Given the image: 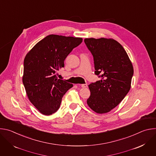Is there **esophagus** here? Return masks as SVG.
Listing matches in <instances>:
<instances>
[{"mask_svg":"<svg viewBox=\"0 0 156 156\" xmlns=\"http://www.w3.org/2000/svg\"><path fill=\"white\" fill-rule=\"evenodd\" d=\"M81 86L82 87L84 88V87H86L87 86V84H81Z\"/></svg>","mask_w":156,"mask_h":156,"instance_id":"34e87169","label":"esophagus"}]
</instances>
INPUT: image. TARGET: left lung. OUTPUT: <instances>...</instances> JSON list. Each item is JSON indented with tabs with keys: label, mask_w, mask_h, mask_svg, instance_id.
<instances>
[{
	"label": "left lung",
	"mask_w": 156,
	"mask_h": 156,
	"mask_svg": "<svg viewBox=\"0 0 156 156\" xmlns=\"http://www.w3.org/2000/svg\"><path fill=\"white\" fill-rule=\"evenodd\" d=\"M92 54L95 75L101 80L89 85L91 96L87 104L98 114L117 106L129 92L133 76L132 63L121 44L112 39H84Z\"/></svg>",
	"instance_id": "8db88e82"
}]
</instances>
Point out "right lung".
Segmentation results:
<instances>
[{
    "instance_id": "1",
    "label": "right lung",
    "mask_w": 156,
    "mask_h": 156,
    "mask_svg": "<svg viewBox=\"0 0 156 156\" xmlns=\"http://www.w3.org/2000/svg\"><path fill=\"white\" fill-rule=\"evenodd\" d=\"M81 37L55 34L38 42L24 60L23 83L30 102L39 112L50 115L58 110L63 95L73 84L57 77L64 60L82 42Z\"/></svg>"
}]
</instances>
